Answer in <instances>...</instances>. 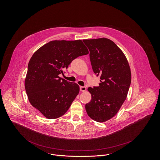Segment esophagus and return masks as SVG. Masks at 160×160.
Returning <instances> with one entry per match:
<instances>
[{
    "mask_svg": "<svg viewBox=\"0 0 160 160\" xmlns=\"http://www.w3.org/2000/svg\"><path fill=\"white\" fill-rule=\"evenodd\" d=\"M80 90L81 92H85L86 90V87L85 86H80Z\"/></svg>",
    "mask_w": 160,
    "mask_h": 160,
    "instance_id": "1",
    "label": "esophagus"
}]
</instances>
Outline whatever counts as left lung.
Wrapping results in <instances>:
<instances>
[{
	"label": "left lung",
	"instance_id": "1",
	"mask_svg": "<svg viewBox=\"0 0 160 160\" xmlns=\"http://www.w3.org/2000/svg\"><path fill=\"white\" fill-rule=\"evenodd\" d=\"M90 51L93 71L100 76L98 87H88L92 99L85 104L88 115L102 122L113 117L126 100L131 83L126 57L112 41L107 38L84 39Z\"/></svg>",
	"mask_w": 160,
	"mask_h": 160
}]
</instances>
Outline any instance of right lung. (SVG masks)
<instances>
[{
	"mask_svg": "<svg viewBox=\"0 0 160 160\" xmlns=\"http://www.w3.org/2000/svg\"><path fill=\"white\" fill-rule=\"evenodd\" d=\"M88 54L81 40L52 41L31 58L25 80L30 104L45 117L56 119L68 110L79 86L59 76L76 58Z\"/></svg>",
	"mask_w": 160,
	"mask_h": 160,
	"instance_id": "add662e5",
	"label": "right lung"
}]
</instances>
